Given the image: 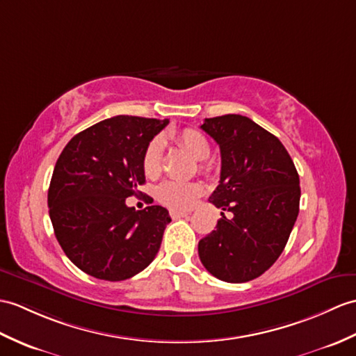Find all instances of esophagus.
Returning <instances> with one entry per match:
<instances>
[{"label": "esophagus", "mask_w": 356, "mask_h": 356, "mask_svg": "<svg viewBox=\"0 0 356 356\" xmlns=\"http://www.w3.org/2000/svg\"><path fill=\"white\" fill-rule=\"evenodd\" d=\"M171 218H184V217H188L189 212H181V211H171L170 212Z\"/></svg>", "instance_id": "34e87169"}]
</instances>
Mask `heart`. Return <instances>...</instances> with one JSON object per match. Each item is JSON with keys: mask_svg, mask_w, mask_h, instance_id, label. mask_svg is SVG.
I'll list each match as a JSON object with an SVG mask.
<instances>
[{"mask_svg": "<svg viewBox=\"0 0 356 356\" xmlns=\"http://www.w3.org/2000/svg\"><path fill=\"white\" fill-rule=\"evenodd\" d=\"M176 143L193 156L195 161L208 159L211 153L209 140L202 131L195 129H185L176 135ZM163 154V140L161 136L153 138L147 144L143 154V170L147 176H156L161 171ZM203 194V186L195 181L167 180L156 189L159 202L172 209H188Z\"/></svg>", "mask_w": 356, "mask_h": 356, "instance_id": "obj_1", "label": "heart"}]
</instances>
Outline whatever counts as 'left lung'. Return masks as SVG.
I'll list each match as a JSON object with an SVG mask.
<instances>
[{"instance_id": "obj_1", "label": "left lung", "mask_w": 356, "mask_h": 356, "mask_svg": "<svg viewBox=\"0 0 356 356\" xmlns=\"http://www.w3.org/2000/svg\"><path fill=\"white\" fill-rule=\"evenodd\" d=\"M220 145V185L209 202L225 213L200 239L198 256L212 276L230 284L266 273L284 252L299 216L300 181L282 143L243 115L206 118Z\"/></svg>"}]
</instances>
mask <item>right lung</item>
<instances>
[{"label":"right lung","instance_id":"1","mask_svg":"<svg viewBox=\"0 0 356 356\" xmlns=\"http://www.w3.org/2000/svg\"><path fill=\"white\" fill-rule=\"evenodd\" d=\"M168 120L118 115L74 136L56 162L48 189L54 235L86 275L124 280L158 254L171 221L162 206L135 211L126 198L143 194V154Z\"/></svg>","mask_w":356,"mask_h":356}]
</instances>
